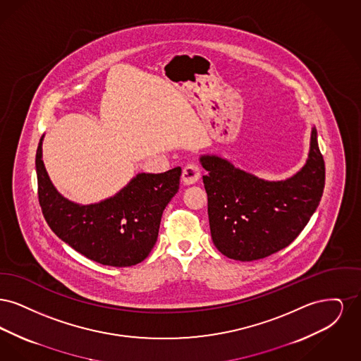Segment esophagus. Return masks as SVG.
Wrapping results in <instances>:
<instances>
[{"label": "esophagus", "mask_w": 361, "mask_h": 361, "mask_svg": "<svg viewBox=\"0 0 361 361\" xmlns=\"http://www.w3.org/2000/svg\"><path fill=\"white\" fill-rule=\"evenodd\" d=\"M200 178V168L195 164H189L184 169L181 174V180L185 185H192L195 184L197 180Z\"/></svg>", "instance_id": "esophagus-1"}]
</instances>
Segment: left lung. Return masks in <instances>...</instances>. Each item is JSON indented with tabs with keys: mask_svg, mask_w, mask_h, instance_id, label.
Here are the masks:
<instances>
[{
	"mask_svg": "<svg viewBox=\"0 0 361 361\" xmlns=\"http://www.w3.org/2000/svg\"><path fill=\"white\" fill-rule=\"evenodd\" d=\"M199 161L207 171L203 183L212 242L237 261L268 257L288 246L309 224L325 188L315 127L306 164L286 180L259 178L221 155H200Z\"/></svg>",
	"mask_w": 361,
	"mask_h": 361,
	"instance_id": "obj_1",
	"label": "left lung"
}]
</instances>
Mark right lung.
Returning a JSON list of instances; mask_svg holds the SVG:
<instances>
[{"label": "right lung", "instance_id": "add662e5", "mask_svg": "<svg viewBox=\"0 0 361 361\" xmlns=\"http://www.w3.org/2000/svg\"><path fill=\"white\" fill-rule=\"evenodd\" d=\"M44 135L36 150L37 195L52 231L82 256L108 267L137 265L158 238L161 216L177 193L181 168L137 173L130 183L99 203L78 204L54 187L43 162Z\"/></svg>", "mask_w": 361, "mask_h": 361}]
</instances>
